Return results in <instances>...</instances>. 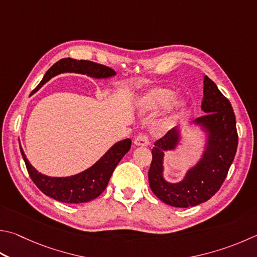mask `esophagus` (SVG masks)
Instances as JSON below:
<instances>
[{
	"label": "esophagus",
	"mask_w": 257,
	"mask_h": 257,
	"mask_svg": "<svg viewBox=\"0 0 257 257\" xmlns=\"http://www.w3.org/2000/svg\"><path fill=\"white\" fill-rule=\"evenodd\" d=\"M135 145L136 146H142V147H145V146H148L149 144V141H148V137L146 136L145 134H139L138 136L135 138Z\"/></svg>",
	"instance_id": "34e87169"
}]
</instances>
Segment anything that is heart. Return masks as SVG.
<instances>
[{
  "label": "heart",
  "instance_id": "1",
  "mask_svg": "<svg viewBox=\"0 0 257 257\" xmlns=\"http://www.w3.org/2000/svg\"><path fill=\"white\" fill-rule=\"evenodd\" d=\"M174 91L167 87H155L144 94L141 101V105L146 111H155L165 108L173 100ZM188 108V101L184 97H179L173 101L172 112L174 116L182 114Z\"/></svg>",
  "mask_w": 257,
  "mask_h": 257
}]
</instances>
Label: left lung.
I'll return each instance as SVG.
<instances>
[{
  "label": "left lung",
  "instance_id": "left-lung-1",
  "mask_svg": "<svg viewBox=\"0 0 257 257\" xmlns=\"http://www.w3.org/2000/svg\"><path fill=\"white\" fill-rule=\"evenodd\" d=\"M203 85L201 109L206 114L190 123L199 125L206 136L197 164L191 166L177 183L164 179L165 152L175 151L180 145L181 127L171 129L152 149L149 186L158 199L172 207L188 208L208 201L220 189L236 155L238 135L230 102L208 76H204Z\"/></svg>",
  "mask_w": 257,
  "mask_h": 257
}]
</instances>
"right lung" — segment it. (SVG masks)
Here are the masks:
<instances>
[{
    "mask_svg": "<svg viewBox=\"0 0 257 257\" xmlns=\"http://www.w3.org/2000/svg\"><path fill=\"white\" fill-rule=\"evenodd\" d=\"M62 73L84 74V75L99 78V80L115 75V72L112 68L106 67L104 65L93 63L90 60L63 58L55 63L46 72L43 81L35 88L34 93L38 91L50 78ZM130 147H132V141L129 138L115 143L95 164L81 173L66 177H53L39 173L28 161L21 146L20 151L23 161L26 163L28 173L41 192L48 195L49 198H53L56 201L84 203L94 200L103 192L116 165L121 158L128 153Z\"/></svg>",
    "mask_w": 257,
    "mask_h": 257,
    "instance_id": "add662e5",
    "label": "right lung"
}]
</instances>
